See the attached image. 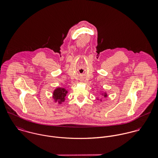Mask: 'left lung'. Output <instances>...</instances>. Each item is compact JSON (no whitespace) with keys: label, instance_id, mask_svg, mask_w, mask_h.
<instances>
[{"label":"left lung","instance_id":"obj_1","mask_svg":"<svg viewBox=\"0 0 158 158\" xmlns=\"http://www.w3.org/2000/svg\"><path fill=\"white\" fill-rule=\"evenodd\" d=\"M106 96H107V94H106V93H105V94H104V97H106Z\"/></svg>","mask_w":158,"mask_h":158}]
</instances>
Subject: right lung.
Instances as JSON below:
<instances>
[{"label": "right lung", "mask_w": 158, "mask_h": 158, "mask_svg": "<svg viewBox=\"0 0 158 158\" xmlns=\"http://www.w3.org/2000/svg\"><path fill=\"white\" fill-rule=\"evenodd\" d=\"M68 94V90L64 88H58L53 93V98L55 102H58V104H61L65 100V97Z\"/></svg>", "instance_id": "right-lung-1"}]
</instances>
